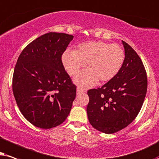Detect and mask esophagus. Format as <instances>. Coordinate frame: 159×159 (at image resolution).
I'll list each match as a JSON object with an SVG mask.
<instances>
[{"label": "esophagus", "mask_w": 159, "mask_h": 159, "mask_svg": "<svg viewBox=\"0 0 159 159\" xmlns=\"http://www.w3.org/2000/svg\"><path fill=\"white\" fill-rule=\"evenodd\" d=\"M83 92H85V90H84V89H82L81 87H80V86H78L77 87V94H81V93H83Z\"/></svg>", "instance_id": "esophagus-1"}]
</instances>
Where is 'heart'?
I'll return each mask as SVG.
<instances>
[{
	"mask_svg": "<svg viewBox=\"0 0 159 159\" xmlns=\"http://www.w3.org/2000/svg\"><path fill=\"white\" fill-rule=\"evenodd\" d=\"M125 54L116 44L102 41L80 43L75 51L67 50L62 55L63 65L67 73L75 76L86 65V70L76 76L75 82L83 87L97 81L105 83L117 75L124 64Z\"/></svg>",
	"mask_w": 159,
	"mask_h": 159,
	"instance_id": "heart-1",
	"label": "heart"
}]
</instances>
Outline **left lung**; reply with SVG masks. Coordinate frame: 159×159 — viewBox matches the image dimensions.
<instances>
[{"label": "left lung", "mask_w": 159, "mask_h": 159, "mask_svg": "<svg viewBox=\"0 0 159 159\" xmlns=\"http://www.w3.org/2000/svg\"><path fill=\"white\" fill-rule=\"evenodd\" d=\"M122 43L125 59L117 75L101 88L87 92L89 120L105 134L117 132L130 124L141 110L147 92V74L140 57L128 43Z\"/></svg>", "instance_id": "obj_1"}]
</instances>
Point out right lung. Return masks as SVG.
Returning a JSON list of instances; mask_svg holds the SVG:
<instances>
[{
	"label": "right lung",
	"mask_w": 159,
	"mask_h": 159,
	"mask_svg": "<svg viewBox=\"0 0 159 159\" xmlns=\"http://www.w3.org/2000/svg\"><path fill=\"white\" fill-rule=\"evenodd\" d=\"M73 36L48 33L29 43L14 67L12 89L19 109L34 126H57L66 120L76 96L62 62V55Z\"/></svg>",
	"instance_id": "obj_1"
}]
</instances>
